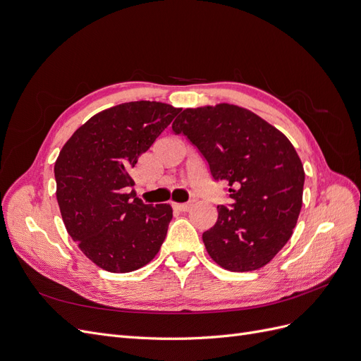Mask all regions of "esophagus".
<instances>
[{"label":"esophagus","mask_w":361,"mask_h":361,"mask_svg":"<svg viewBox=\"0 0 361 361\" xmlns=\"http://www.w3.org/2000/svg\"><path fill=\"white\" fill-rule=\"evenodd\" d=\"M191 203H173V209L179 212H187L190 209Z\"/></svg>","instance_id":"esophagus-1"}]
</instances>
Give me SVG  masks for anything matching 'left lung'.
<instances>
[{"instance_id":"1","label":"left lung","mask_w":361,"mask_h":361,"mask_svg":"<svg viewBox=\"0 0 361 361\" xmlns=\"http://www.w3.org/2000/svg\"><path fill=\"white\" fill-rule=\"evenodd\" d=\"M228 183L203 243L215 264L233 272L265 267L286 245L302 206L304 169L288 137L247 108L216 104L185 108L171 125Z\"/></svg>"}]
</instances>
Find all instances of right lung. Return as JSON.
Segmentation results:
<instances>
[{
  "mask_svg": "<svg viewBox=\"0 0 361 361\" xmlns=\"http://www.w3.org/2000/svg\"><path fill=\"white\" fill-rule=\"evenodd\" d=\"M180 108L155 101L126 102L90 117L75 130L54 166L66 231L93 264L130 272L157 256L173 209L146 204L125 188L141 154Z\"/></svg>",
  "mask_w": 361,
  "mask_h": 361,
  "instance_id": "add662e5",
  "label": "right lung"
}]
</instances>
